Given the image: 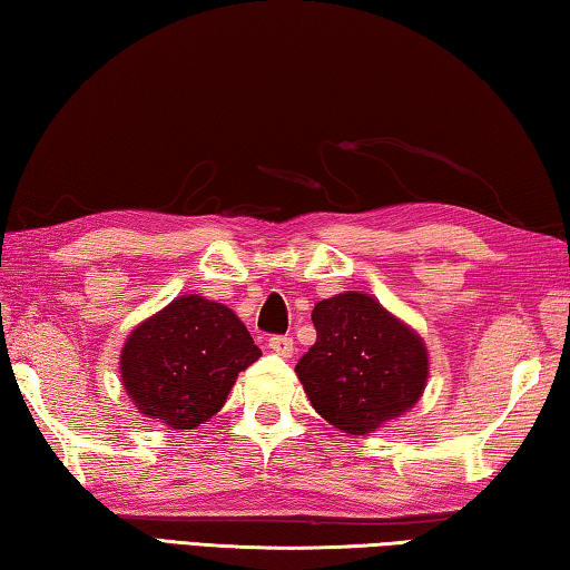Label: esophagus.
<instances>
[{
    "label": "esophagus",
    "mask_w": 570,
    "mask_h": 570,
    "mask_svg": "<svg viewBox=\"0 0 570 570\" xmlns=\"http://www.w3.org/2000/svg\"><path fill=\"white\" fill-rule=\"evenodd\" d=\"M269 348H273L277 356L291 358L293 351H295V343H293L291 335H273V338H269Z\"/></svg>",
    "instance_id": "1"
}]
</instances>
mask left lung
Listing matches in <instances>:
<instances>
[{"instance_id": "obj_1", "label": "left lung", "mask_w": 570, "mask_h": 570, "mask_svg": "<svg viewBox=\"0 0 570 570\" xmlns=\"http://www.w3.org/2000/svg\"><path fill=\"white\" fill-rule=\"evenodd\" d=\"M313 325L318 341L295 373L325 422L363 436L416 406L429 379V351L412 325L356 291L315 303Z\"/></svg>"}]
</instances>
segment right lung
I'll return each mask as SVG.
<instances>
[{
	"label": "right lung",
	"instance_id": "obj_1",
	"mask_svg": "<svg viewBox=\"0 0 570 570\" xmlns=\"http://www.w3.org/2000/svg\"><path fill=\"white\" fill-rule=\"evenodd\" d=\"M259 356L232 307L179 295L130 331L120 348V384L138 414L171 429H197Z\"/></svg>",
	"mask_w": 570,
	"mask_h": 570
}]
</instances>
